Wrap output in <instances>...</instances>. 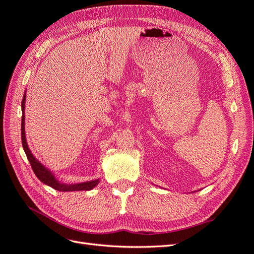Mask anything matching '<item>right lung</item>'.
<instances>
[{
    "mask_svg": "<svg viewBox=\"0 0 254 254\" xmlns=\"http://www.w3.org/2000/svg\"><path fill=\"white\" fill-rule=\"evenodd\" d=\"M25 95L23 96L21 107H22V123H21V139H22V145H23V149H24L26 157L29 161L30 166H32L33 171L35 175L37 176V178L39 179L41 182L44 184H48L49 187L55 189L60 191H72V190H90L93 189L95 186H97L99 180H93V181H88V182H82V183H77V184H64L58 182L54 175L45 168L39 161H38L34 156L33 153L30 152L26 139H25V129H24V108H25Z\"/></svg>",
    "mask_w": 254,
    "mask_h": 254,
    "instance_id": "right-lung-1",
    "label": "right lung"
}]
</instances>
